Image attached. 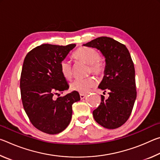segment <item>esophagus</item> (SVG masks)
I'll return each mask as SVG.
<instances>
[{"label": "esophagus", "instance_id": "obj_1", "mask_svg": "<svg viewBox=\"0 0 160 160\" xmlns=\"http://www.w3.org/2000/svg\"><path fill=\"white\" fill-rule=\"evenodd\" d=\"M87 96V94H80V97L81 99H83L85 98V97Z\"/></svg>", "mask_w": 160, "mask_h": 160}]
</instances>
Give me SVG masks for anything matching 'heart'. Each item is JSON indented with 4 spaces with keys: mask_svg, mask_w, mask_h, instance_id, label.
<instances>
[{
    "mask_svg": "<svg viewBox=\"0 0 160 160\" xmlns=\"http://www.w3.org/2000/svg\"><path fill=\"white\" fill-rule=\"evenodd\" d=\"M73 57L76 60L82 61L90 65L91 71L96 75H101L104 70V65L99 54L92 48L81 47L75 51ZM60 70L63 76L69 80L72 75V65L68 60L62 61L60 63ZM96 80L93 78H87L85 79H75L70 84V90L78 92L80 94H86L90 89L96 85Z\"/></svg>",
    "mask_w": 160,
    "mask_h": 160,
    "instance_id": "heart-1",
    "label": "heart"
}]
</instances>
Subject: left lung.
<instances>
[{
    "label": "left lung",
    "instance_id": "obj_1",
    "mask_svg": "<svg viewBox=\"0 0 160 160\" xmlns=\"http://www.w3.org/2000/svg\"><path fill=\"white\" fill-rule=\"evenodd\" d=\"M82 46L99 50L106 63L98 88L104 92H109V97L105 99L101 95L102 102L92 113L94 120L106 128H117L128 119L136 99L131 56L125 45L110 37H98Z\"/></svg>",
    "mask_w": 160,
    "mask_h": 160
}]
</instances>
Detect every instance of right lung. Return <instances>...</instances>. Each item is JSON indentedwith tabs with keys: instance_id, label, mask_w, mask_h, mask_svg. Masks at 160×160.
<instances>
[{
	"instance_id": "1",
	"label": "right lung",
	"mask_w": 160,
	"mask_h": 160,
	"mask_svg": "<svg viewBox=\"0 0 160 160\" xmlns=\"http://www.w3.org/2000/svg\"><path fill=\"white\" fill-rule=\"evenodd\" d=\"M76 44H44L27 54L20 78L24 109L35 128L53 135L64 131L72 118V105L80 100L78 92L53 99L54 94L68 90L60 63Z\"/></svg>"
}]
</instances>
